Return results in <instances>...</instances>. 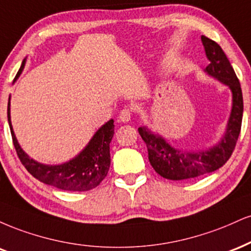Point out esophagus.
<instances>
[{
  "mask_svg": "<svg viewBox=\"0 0 251 251\" xmlns=\"http://www.w3.org/2000/svg\"><path fill=\"white\" fill-rule=\"evenodd\" d=\"M131 116H132V109L129 107H126L121 110L119 119L121 122H129L131 119Z\"/></svg>",
  "mask_w": 251,
  "mask_h": 251,
  "instance_id": "34e87169",
  "label": "esophagus"
}]
</instances>
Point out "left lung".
I'll use <instances>...</instances> for the list:
<instances>
[{
    "mask_svg": "<svg viewBox=\"0 0 251 251\" xmlns=\"http://www.w3.org/2000/svg\"><path fill=\"white\" fill-rule=\"evenodd\" d=\"M201 38L205 54L210 61L205 72L230 88L232 109L225 137L207 151H181L170 147L163 138L152 134L148 128H138V132L148 148L150 164L162 177L173 181L199 177L225 166L236 147L242 126L243 96L236 74L219 44L203 35Z\"/></svg>",
    "mask_w": 251,
    "mask_h": 251,
    "instance_id": "1",
    "label": "left lung"
}]
</instances>
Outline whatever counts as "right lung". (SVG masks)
Here are the masks:
<instances>
[{"label": "right lung", "instance_id": "1", "mask_svg": "<svg viewBox=\"0 0 251 251\" xmlns=\"http://www.w3.org/2000/svg\"><path fill=\"white\" fill-rule=\"evenodd\" d=\"M25 61L22 62L16 79L25 68ZM10 100V99H9ZM8 122L10 126L11 138L21 163L40 182L52 185L58 189L69 191H87L94 189L107 176L110 167V148L109 144L114 136V120L108 121L102 126L81 154L67 163L60 166H46L31 160L21 149L15 137L10 121V101L8 102Z\"/></svg>", "mask_w": 251, "mask_h": 251}]
</instances>
